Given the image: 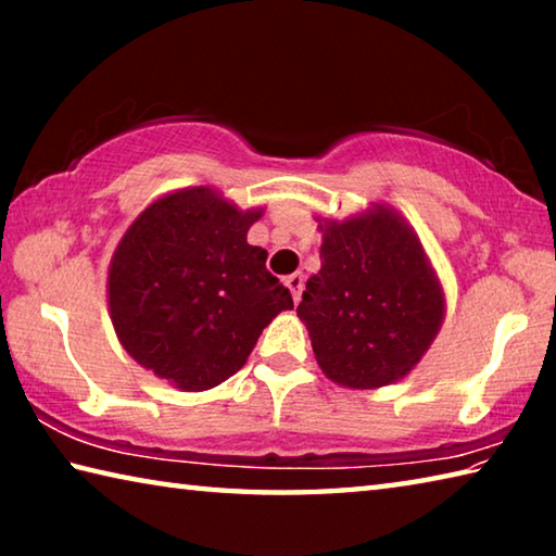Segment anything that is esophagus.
<instances>
[{"label": "esophagus", "instance_id": "obj_1", "mask_svg": "<svg viewBox=\"0 0 556 556\" xmlns=\"http://www.w3.org/2000/svg\"><path fill=\"white\" fill-rule=\"evenodd\" d=\"M285 285L289 287L291 296H294V301L299 304V301H301V291H304V275H301V271H294V275H289V277L285 279Z\"/></svg>", "mask_w": 556, "mask_h": 556}]
</instances>
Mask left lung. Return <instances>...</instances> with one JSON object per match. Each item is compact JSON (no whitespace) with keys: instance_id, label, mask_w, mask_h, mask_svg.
I'll return each mask as SVG.
<instances>
[{"instance_id":"obj_1","label":"left lung","mask_w":556,"mask_h":556,"mask_svg":"<svg viewBox=\"0 0 556 556\" xmlns=\"http://www.w3.org/2000/svg\"><path fill=\"white\" fill-rule=\"evenodd\" d=\"M316 223L321 269L308 277L296 316L318 368L348 390L404 380L446 316L444 287L419 235L388 203Z\"/></svg>"}]
</instances>
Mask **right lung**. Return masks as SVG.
Returning a JSON list of instances; mask_svg holds the SVG:
<instances>
[{"label":"right lung","instance_id":"obj_1","mask_svg":"<svg viewBox=\"0 0 556 556\" xmlns=\"http://www.w3.org/2000/svg\"><path fill=\"white\" fill-rule=\"evenodd\" d=\"M265 208L242 211L213 186L164 193L112 252L108 308L125 351L181 392L238 372L262 328L294 308L267 250L248 242Z\"/></svg>","mask_w":556,"mask_h":556}]
</instances>
